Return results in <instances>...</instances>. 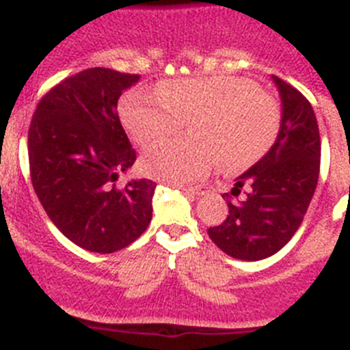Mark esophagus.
Instances as JSON below:
<instances>
[{"mask_svg": "<svg viewBox=\"0 0 350 350\" xmlns=\"http://www.w3.org/2000/svg\"><path fill=\"white\" fill-rule=\"evenodd\" d=\"M178 188H181V190L187 191V193L198 195V197H202V195L209 193V187H207V185H195V187H185V185H178Z\"/></svg>", "mask_w": 350, "mask_h": 350, "instance_id": "obj_1", "label": "esophagus"}]
</instances>
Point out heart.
I'll return each mask as SVG.
<instances>
[{
    "label": "heart",
    "instance_id": "1",
    "mask_svg": "<svg viewBox=\"0 0 350 350\" xmlns=\"http://www.w3.org/2000/svg\"><path fill=\"white\" fill-rule=\"evenodd\" d=\"M159 96L132 90L120 100V120L131 139L148 148L187 124L188 143L171 141L150 148L141 167L152 178L187 183L202 178L218 162L228 172L250 169L279 139V100L254 81L234 75L165 81Z\"/></svg>",
    "mask_w": 350,
    "mask_h": 350
}]
</instances>
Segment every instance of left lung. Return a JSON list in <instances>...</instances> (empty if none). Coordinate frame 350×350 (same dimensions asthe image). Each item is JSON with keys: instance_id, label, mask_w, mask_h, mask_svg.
Returning a JSON list of instances; mask_svg holds the SVG:
<instances>
[{"instance_id": "left-lung-1", "label": "left lung", "mask_w": 350, "mask_h": 350, "mask_svg": "<svg viewBox=\"0 0 350 350\" xmlns=\"http://www.w3.org/2000/svg\"><path fill=\"white\" fill-rule=\"evenodd\" d=\"M272 78L282 103L279 139L239 176L225 193L228 216L207 230L211 241L237 260H263L282 250L304 221L319 178L321 137L312 106L300 90Z\"/></svg>"}]
</instances>
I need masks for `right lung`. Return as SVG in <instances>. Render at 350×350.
Masks as SVG:
<instances>
[{
    "instance_id": "add662e5",
    "label": "right lung",
    "mask_w": 350,
    "mask_h": 350,
    "mask_svg": "<svg viewBox=\"0 0 350 350\" xmlns=\"http://www.w3.org/2000/svg\"><path fill=\"white\" fill-rule=\"evenodd\" d=\"M137 80L115 69H85L42 97L29 125L34 191L53 225L92 253L124 250L152 221L155 181L116 187L118 174L136 162L116 105Z\"/></svg>"
}]
</instances>
